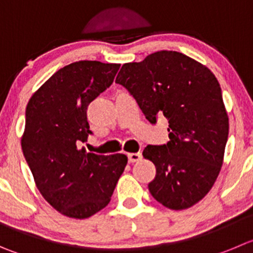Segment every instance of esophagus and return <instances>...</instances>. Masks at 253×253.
Returning a JSON list of instances; mask_svg holds the SVG:
<instances>
[{
  "mask_svg": "<svg viewBox=\"0 0 253 253\" xmlns=\"http://www.w3.org/2000/svg\"><path fill=\"white\" fill-rule=\"evenodd\" d=\"M141 154L140 153H129L128 154V160L129 163H136V161L141 160Z\"/></svg>",
  "mask_w": 253,
  "mask_h": 253,
  "instance_id": "34e87169",
  "label": "esophagus"
}]
</instances>
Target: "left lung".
Here are the masks:
<instances>
[{
	"instance_id": "left-lung-1",
	"label": "left lung",
	"mask_w": 253,
	"mask_h": 253,
	"mask_svg": "<svg viewBox=\"0 0 253 253\" xmlns=\"http://www.w3.org/2000/svg\"><path fill=\"white\" fill-rule=\"evenodd\" d=\"M115 83L124 86L150 123L169 120V139L148 145L155 179L148 185L158 203L185 210L206 196L222 167L228 117L212 72L175 50L151 53L144 61L123 64Z\"/></svg>"
}]
</instances>
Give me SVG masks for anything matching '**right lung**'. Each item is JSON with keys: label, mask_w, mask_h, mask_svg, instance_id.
Returning a JSON list of instances; mask_svg holds the SVG:
<instances>
[{"label": "right lung", "mask_w": 253, "mask_h": 253, "mask_svg": "<svg viewBox=\"0 0 253 253\" xmlns=\"http://www.w3.org/2000/svg\"><path fill=\"white\" fill-rule=\"evenodd\" d=\"M120 64L79 61L53 74L26 108L22 150L36 185L64 216L86 218L109 204L128 158L81 148L92 134L88 105L112 85Z\"/></svg>", "instance_id": "obj_1"}]
</instances>
